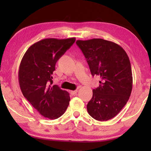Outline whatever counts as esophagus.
Segmentation results:
<instances>
[{"instance_id": "esophagus-1", "label": "esophagus", "mask_w": 151, "mask_h": 151, "mask_svg": "<svg viewBox=\"0 0 151 151\" xmlns=\"http://www.w3.org/2000/svg\"><path fill=\"white\" fill-rule=\"evenodd\" d=\"M77 92H78L77 90H75V91H70V94H75L77 93Z\"/></svg>"}]
</instances>
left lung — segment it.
<instances>
[{
    "label": "left lung",
    "mask_w": 151,
    "mask_h": 151,
    "mask_svg": "<svg viewBox=\"0 0 151 151\" xmlns=\"http://www.w3.org/2000/svg\"><path fill=\"white\" fill-rule=\"evenodd\" d=\"M93 76H100L99 87L86 106L88 114L99 121L115 116L127 104L132 88L131 63L121 46L102 39L76 40Z\"/></svg>",
    "instance_id": "8db88e82"
}]
</instances>
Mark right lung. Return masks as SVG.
Returning a JSON list of instances; mask_svg holds the SVG:
<instances>
[{"instance_id": "obj_1", "label": "right lung", "mask_w": 151, "mask_h": 151, "mask_svg": "<svg viewBox=\"0 0 151 151\" xmlns=\"http://www.w3.org/2000/svg\"><path fill=\"white\" fill-rule=\"evenodd\" d=\"M75 40V38L42 39L28 48L20 62V90L32 106L46 118H59L69 104V93L57 85H51L52 75L57 60Z\"/></svg>"}]
</instances>
